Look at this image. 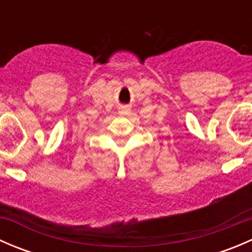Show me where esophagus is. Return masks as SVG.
<instances>
[{
    "label": "esophagus",
    "mask_w": 252,
    "mask_h": 252,
    "mask_svg": "<svg viewBox=\"0 0 252 252\" xmlns=\"http://www.w3.org/2000/svg\"><path fill=\"white\" fill-rule=\"evenodd\" d=\"M118 112L119 114H129L130 113V107L129 106H119Z\"/></svg>",
    "instance_id": "esophagus-1"
}]
</instances>
